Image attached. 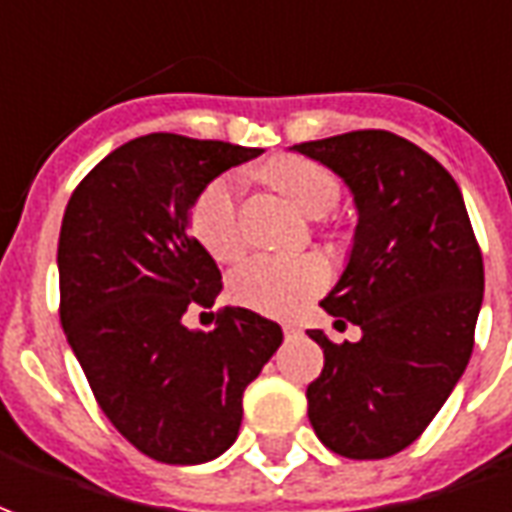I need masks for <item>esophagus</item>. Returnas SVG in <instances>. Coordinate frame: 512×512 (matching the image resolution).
Segmentation results:
<instances>
[{
	"mask_svg": "<svg viewBox=\"0 0 512 512\" xmlns=\"http://www.w3.org/2000/svg\"><path fill=\"white\" fill-rule=\"evenodd\" d=\"M284 337L292 340V337H301V326H295V323H284Z\"/></svg>",
	"mask_w": 512,
	"mask_h": 512,
	"instance_id": "obj_1",
	"label": "esophagus"
}]
</instances>
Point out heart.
Here are the masks:
<instances>
[{"label": "heart", "instance_id": "obj_1", "mask_svg": "<svg viewBox=\"0 0 512 512\" xmlns=\"http://www.w3.org/2000/svg\"><path fill=\"white\" fill-rule=\"evenodd\" d=\"M264 175L309 217L329 214L340 200L337 178L326 167L306 158L273 161ZM239 192L242 186L236 175H220L200 189L189 211L192 234L217 262H234L245 248ZM329 273V264L320 256H253L231 276V298L262 315L290 317L301 312L329 284Z\"/></svg>", "mask_w": 512, "mask_h": 512}]
</instances>
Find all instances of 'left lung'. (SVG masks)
Listing matches in <instances>:
<instances>
[{"label": "left lung", "instance_id": "8db88e82", "mask_svg": "<svg viewBox=\"0 0 512 512\" xmlns=\"http://www.w3.org/2000/svg\"><path fill=\"white\" fill-rule=\"evenodd\" d=\"M292 150L334 169L359 214L343 276L320 306L362 340L309 331L326 357L306 387L309 421L334 454L384 460L421 438L471 359L485 290L477 236L454 178L390 130Z\"/></svg>", "mask_w": 512, "mask_h": 512}]
</instances>
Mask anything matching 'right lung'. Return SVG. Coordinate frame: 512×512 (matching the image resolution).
Wrapping results in <instances>:
<instances>
[{
	"label": "right lung",
	"instance_id": "right-lung-1",
	"mask_svg": "<svg viewBox=\"0 0 512 512\" xmlns=\"http://www.w3.org/2000/svg\"><path fill=\"white\" fill-rule=\"evenodd\" d=\"M262 150L150 133L116 147L69 197L58 239L61 323L105 418L167 465L220 457L239 435L242 393L284 340L242 306L211 331L183 326L209 309L222 276L189 234L200 189Z\"/></svg>",
	"mask_w": 512,
	"mask_h": 512
}]
</instances>
